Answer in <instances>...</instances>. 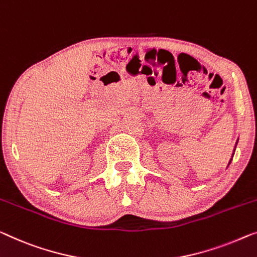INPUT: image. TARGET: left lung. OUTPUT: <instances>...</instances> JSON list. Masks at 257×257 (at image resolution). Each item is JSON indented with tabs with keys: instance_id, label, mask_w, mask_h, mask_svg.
I'll return each instance as SVG.
<instances>
[{
	"instance_id": "left-lung-1",
	"label": "left lung",
	"mask_w": 257,
	"mask_h": 257,
	"mask_svg": "<svg viewBox=\"0 0 257 257\" xmlns=\"http://www.w3.org/2000/svg\"><path fill=\"white\" fill-rule=\"evenodd\" d=\"M231 160H232V159H231ZM229 163H231V162H229Z\"/></svg>"
}]
</instances>
